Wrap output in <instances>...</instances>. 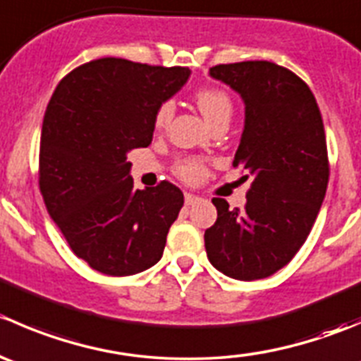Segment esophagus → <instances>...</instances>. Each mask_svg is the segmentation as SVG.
<instances>
[{
	"label": "esophagus",
	"mask_w": 361,
	"mask_h": 361,
	"mask_svg": "<svg viewBox=\"0 0 361 361\" xmlns=\"http://www.w3.org/2000/svg\"><path fill=\"white\" fill-rule=\"evenodd\" d=\"M201 201V197H197V195H194V194H185V204H187V206H194L195 202H199Z\"/></svg>",
	"instance_id": "34e87169"
}]
</instances>
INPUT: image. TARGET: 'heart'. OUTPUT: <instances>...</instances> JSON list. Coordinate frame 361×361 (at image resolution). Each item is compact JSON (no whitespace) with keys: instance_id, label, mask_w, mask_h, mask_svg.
<instances>
[{"instance_id":"b5f03b06","label":"heart","mask_w":361,"mask_h":361,"mask_svg":"<svg viewBox=\"0 0 361 361\" xmlns=\"http://www.w3.org/2000/svg\"><path fill=\"white\" fill-rule=\"evenodd\" d=\"M194 99L207 122L213 126L216 120L231 118L232 99L218 87H201L195 90ZM174 106L171 101H162L154 113V129L164 130L173 118ZM176 174L187 183H199L207 176V166L201 159H185L176 166Z\"/></svg>"}]
</instances>
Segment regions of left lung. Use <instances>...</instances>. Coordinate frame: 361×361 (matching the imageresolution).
I'll list each match as a JSON object with an SVG mask.
<instances>
[{"label": "left lung", "instance_id": "1", "mask_svg": "<svg viewBox=\"0 0 361 361\" xmlns=\"http://www.w3.org/2000/svg\"><path fill=\"white\" fill-rule=\"evenodd\" d=\"M209 75L245 99L232 166L253 180L243 209L213 199L218 218L204 232L206 253L228 278L264 279L302 248L325 199L330 162L322 113L307 83L276 63L218 64Z\"/></svg>", "mask_w": 361, "mask_h": 361}]
</instances>
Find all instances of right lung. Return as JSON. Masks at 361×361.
Here are the masks:
<instances>
[{
	"mask_svg": "<svg viewBox=\"0 0 361 361\" xmlns=\"http://www.w3.org/2000/svg\"><path fill=\"white\" fill-rule=\"evenodd\" d=\"M190 69L118 57L68 73L43 116L38 183L69 248L94 271L133 276L162 257L183 192L169 181L136 190L127 154L154 137V113Z\"/></svg>",
	"mask_w": 361,
	"mask_h": 361,
	"instance_id": "1",
	"label": "right lung"
}]
</instances>
